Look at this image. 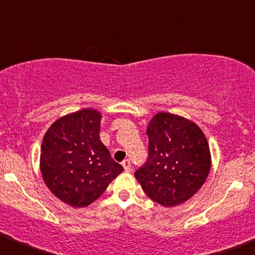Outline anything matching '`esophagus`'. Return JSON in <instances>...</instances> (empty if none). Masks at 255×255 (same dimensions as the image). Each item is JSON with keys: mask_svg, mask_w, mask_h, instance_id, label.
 <instances>
[{"mask_svg": "<svg viewBox=\"0 0 255 255\" xmlns=\"http://www.w3.org/2000/svg\"><path fill=\"white\" fill-rule=\"evenodd\" d=\"M122 165L124 166V170L127 172L131 170V163H130V161H128V159H125V161H123Z\"/></svg>", "mask_w": 255, "mask_h": 255, "instance_id": "esophagus-1", "label": "esophagus"}]
</instances>
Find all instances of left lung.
<instances>
[{"mask_svg": "<svg viewBox=\"0 0 255 255\" xmlns=\"http://www.w3.org/2000/svg\"><path fill=\"white\" fill-rule=\"evenodd\" d=\"M149 157L134 172L156 203L174 207L201 189L212 166L208 140L197 124L182 116L158 112L146 128Z\"/></svg>", "mask_w": 255, "mask_h": 255, "instance_id": "8db88e82", "label": "left lung"}]
</instances>
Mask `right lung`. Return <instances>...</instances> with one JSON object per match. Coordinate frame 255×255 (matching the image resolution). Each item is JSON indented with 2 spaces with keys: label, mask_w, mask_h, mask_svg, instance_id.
Wrapping results in <instances>:
<instances>
[{
  "label": "right lung",
  "mask_w": 255,
  "mask_h": 255,
  "mask_svg": "<svg viewBox=\"0 0 255 255\" xmlns=\"http://www.w3.org/2000/svg\"><path fill=\"white\" fill-rule=\"evenodd\" d=\"M102 113L89 108L53 123L41 144L40 171L54 196L75 208L90 206L123 172L100 140Z\"/></svg>",
  "instance_id": "1"
}]
</instances>
